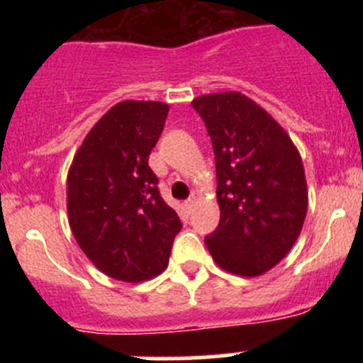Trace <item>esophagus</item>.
<instances>
[{
  "label": "esophagus",
  "mask_w": 363,
  "mask_h": 363,
  "mask_svg": "<svg viewBox=\"0 0 363 363\" xmlns=\"http://www.w3.org/2000/svg\"><path fill=\"white\" fill-rule=\"evenodd\" d=\"M184 207H186V211L191 212V208L195 207V199H188V200H186V202H184Z\"/></svg>",
  "instance_id": "34e87169"
}]
</instances>
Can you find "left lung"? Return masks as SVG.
I'll return each instance as SVG.
<instances>
[{"mask_svg":"<svg viewBox=\"0 0 363 363\" xmlns=\"http://www.w3.org/2000/svg\"><path fill=\"white\" fill-rule=\"evenodd\" d=\"M216 160L219 225L205 246L223 270L256 277L290 252L307 214L302 158L281 124L242 93L191 101Z\"/></svg>","mask_w":363,"mask_h":363,"instance_id":"1","label":"left lung"}]
</instances>
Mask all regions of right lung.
Instances as JSON below:
<instances>
[{
  "mask_svg": "<svg viewBox=\"0 0 363 363\" xmlns=\"http://www.w3.org/2000/svg\"><path fill=\"white\" fill-rule=\"evenodd\" d=\"M167 116L161 101L113 105L84 138L68 170L73 237L96 269L124 283L160 276L182 228L149 167Z\"/></svg>",
  "mask_w": 363,
  "mask_h": 363,
  "instance_id": "1",
  "label": "right lung"
}]
</instances>
